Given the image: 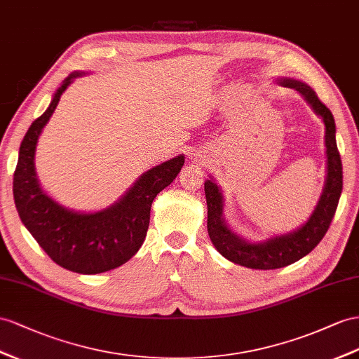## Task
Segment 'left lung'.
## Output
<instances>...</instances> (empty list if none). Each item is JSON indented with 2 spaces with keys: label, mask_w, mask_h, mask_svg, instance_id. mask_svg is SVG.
Segmentation results:
<instances>
[{
  "label": "left lung",
  "mask_w": 359,
  "mask_h": 359,
  "mask_svg": "<svg viewBox=\"0 0 359 359\" xmlns=\"http://www.w3.org/2000/svg\"><path fill=\"white\" fill-rule=\"evenodd\" d=\"M279 83L292 88L305 97L308 104L317 115L323 118L326 127L325 142L327 156V176L318 205L308 222L287 235L274 236L264 243H249L233 233L223 218V194L212 180L205 182V194L208 203V233L215 249L226 259L255 270H276L302 259L323 240L332 223L335 210L343 189V165L335 141V121L330 110L308 85L300 80L280 79Z\"/></svg>",
  "instance_id": "obj_1"
}]
</instances>
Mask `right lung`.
I'll use <instances>...</instances> for the list:
<instances>
[{
  "label": "right lung",
  "instance_id": "1",
  "mask_svg": "<svg viewBox=\"0 0 359 359\" xmlns=\"http://www.w3.org/2000/svg\"><path fill=\"white\" fill-rule=\"evenodd\" d=\"M81 74L72 72L65 79L48 109L27 130L13 174V198L21 222L54 262L74 273L97 274L126 264L141 249L153 200L176 179L185 158L176 156L144 172L115 205L100 212L80 214L56 203L36 177V144L60 95Z\"/></svg>",
  "mask_w": 359,
  "mask_h": 359
}]
</instances>
